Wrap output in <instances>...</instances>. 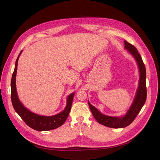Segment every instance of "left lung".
Listing matches in <instances>:
<instances>
[{"label": "left lung", "instance_id": "1", "mask_svg": "<svg viewBox=\"0 0 160 160\" xmlns=\"http://www.w3.org/2000/svg\"><path fill=\"white\" fill-rule=\"evenodd\" d=\"M125 49H128L135 58L139 67L140 78L139 87L137 90L136 95L132 105L127 113L123 117H114L103 115L93 105L88 102L89 108L95 119L99 123L109 128H122L130 125L138 116L142 106L147 100V87H146V68L142 60L141 56L135 47L127 41H124Z\"/></svg>", "mask_w": 160, "mask_h": 160}]
</instances>
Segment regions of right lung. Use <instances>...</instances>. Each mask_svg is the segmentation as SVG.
<instances>
[{
  "instance_id": "1",
  "label": "right lung",
  "mask_w": 160,
  "mask_h": 160,
  "mask_svg": "<svg viewBox=\"0 0 160 160\" xmlns=\"http://www.w3.org/2000/svg\"><path fill=\"white\" fill-rule=\"evenodd\" d=\"M21 52L22 51L20 52L16 61V66H15V69L11 81V100L13 107L15 111L17 112V113L23 120L25 122L29 127L34 129V130L37 131H49L54 130V129L62 126L66 120L72 108V104L75 93L73 92L68 96L65 109L54 116H41L28 110L25 107H24L23 105L21 103L19 100L16 85L18 62Z\"/></svg>"
}]
</instances>
